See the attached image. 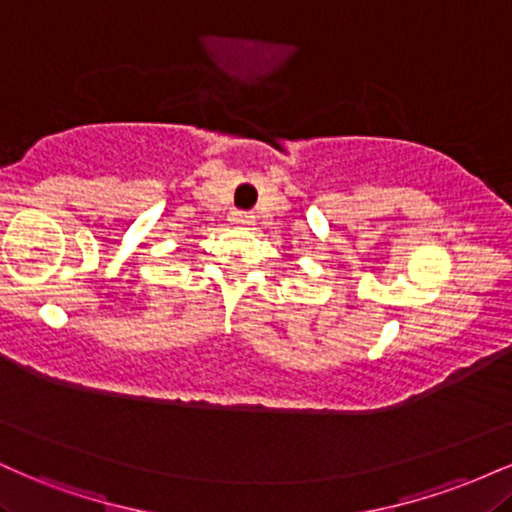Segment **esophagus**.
Segmentation results:
<instances>
[{"instance_id":"obj_1","label":"esophagus","mask_w":512,"mask_h":512,"mask_svg":"<svg viewBox=\"0 0 512 512\" xmlns=\"http://www.w3.org/2000/svg\"><path fill=\"white\" fill-rule=\"evenodd\" d=\"M228 221H231L236 228H252V226H255V219H252L250 214H245V211H233V214L228 216Z\"/></svg>"}]
</instances>
